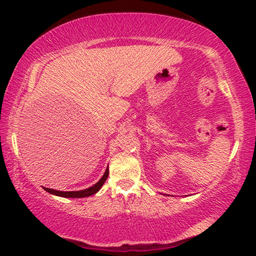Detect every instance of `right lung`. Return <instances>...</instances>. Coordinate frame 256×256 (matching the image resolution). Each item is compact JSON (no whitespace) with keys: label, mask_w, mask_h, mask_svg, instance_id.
Masks as SVG:
<instances>
[{"label":"right lung","mask_w":256,"mask_h":256,"mask_svg":"<svg viewBox=\"0 0 256 256\" xmlns=\"http://www.w3.org/2000/svg\"><path fill=\"white\" fill-rule=\"evenodd\" d=\"M108 168L104 171V174L102 177H101V180L98 182L96 184H94L93 186H90L88 188H86V190H82V191H58V190H54V188H44L45 191L50 192V194H54V196H59V197H64V198H84V197H90V196H92L94 194H96L98 191L100 190L101 186H102L104 182L108 178Z\"/></svg>","instance_id":"add662e5"}]
</instances>
